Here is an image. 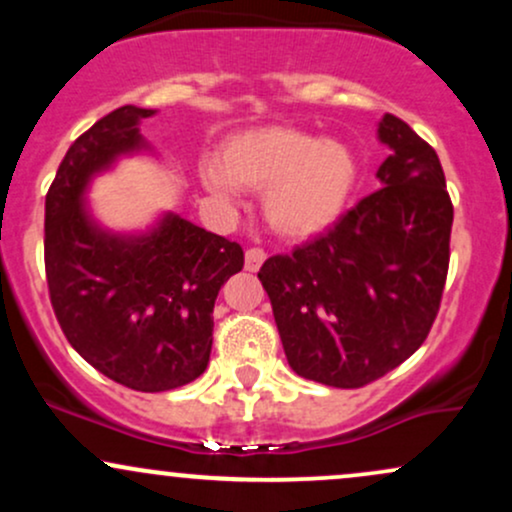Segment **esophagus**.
Instances as JSON below:
<instances>
[{
	"label": "esophagus",
	"mask_w": 512,
	"mask_h": 512,
	"mask_svg": "<svg viewBox=\"0 0 512 512\" xmlns=\"http://www.w3.org/2000/svg\"><path fill=\"white\" fill-rule=\"evenodd\" d=\"M264 257H267V252L252 245V248L245 250V269H248V272H257V269L262 267Z\"/></svg>",
	"instance_id": "obj_1"
}]
</instances>
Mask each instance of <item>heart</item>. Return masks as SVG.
<instances>
[{"label": "heart", "mask_w": 512, "mask_h": 512, "mask_svg": "<svg viewBox=\"0 0 512 512\" xmlns=\"http://www.w3.org/2000/svg\"><path fill=\"white\" fill-rule=\"evenodd\" d=\"M204 185L221 199L240 187L262 192L264 219L279 236L310 238L339 219L356 185V158L334 139L269 125L228 139L221 163L202 166Z\"/></svg>", "instance_id": "obj_1"}]
</instances>
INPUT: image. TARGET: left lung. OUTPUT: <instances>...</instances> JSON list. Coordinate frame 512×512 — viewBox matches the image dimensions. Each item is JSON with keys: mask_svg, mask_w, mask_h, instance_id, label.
<instances>
[{"mask_svg": "<svg viewBox=\"0 0 512 512\" xmlns=\"http://www.w3.org/2000/svg\"><path fill=\"white\" fill-rule=\"evenodd\" d=\"M380 190L327 233L262 264L289 366L354 390L383 378L426 342L450 264L452 199L436 149L387 113Z\"/></svg>", "mask_w": 512, "mask_h": 512, "instance_id": "8db88e82", "label": "left lung"}]
</instances>
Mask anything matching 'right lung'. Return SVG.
<instances>
[{
	"instance_id": "right-lung-1",
	"label": "right lung",
	"mask_w": 512,
	"mask_h": 512,
	"mask_svg": "<svg viewBox=\"0 0 512 512\" xmlns=\"http://www.w3.org/2000/svg\"><path fill=\"white\" fill-rule=\"evenodd\" d=\"M149 115L122 105L69 146L45 195V276L57 322L84 361L129 390L166 392L207 368L216 296L245 255L180 216L142 238L108 236L88 221V178L142 146L137 122Z\"/></svg>"
}]
</instances>
